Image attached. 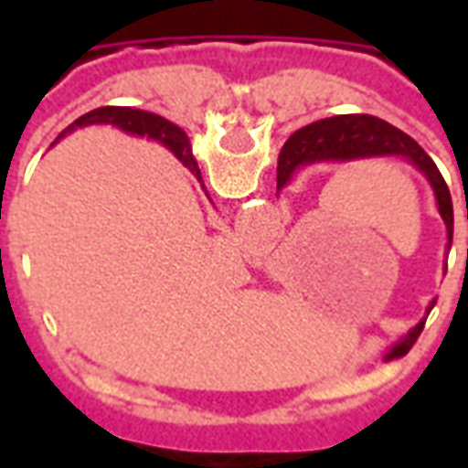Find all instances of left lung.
Segmentation results:
<instances>
[{"label": "left lung", "instance_id": "obj_1", "mask_svg": "<svg viewBox=\"0 0 468 468\" xmlns=\"http://www.w3.org/2000/svg\"><path fill=\"white\" fill-rule=\"evenodd\" d=\"M373 154H399L411 160L421 170L429 183L433 185L439 213H441L446 230H449V248L453 238V205L452 193L443 183L439 167L429 154L423 153V147L413 137L401 133L399 127H393L386 120H378L373 115H338L325 117L321 122H314L298 130L288 137V143L281 150L278 157V187H283L291 180L298 165L315 163V160H356V157H373ZM468 220V205H466ZM423 324L413 328L411 334L396 346L393 353H406L413 346V341L421 335Z\"/></svg>", "mask_w": 468, "mask_h": 468}]
</instances>
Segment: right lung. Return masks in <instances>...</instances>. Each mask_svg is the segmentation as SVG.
Masks as SVG:
<instances>
[{"label":"right lung","mask_w":468,"mask_h":468,"mask_svg":"<svg viewBox=\"0 0 468 468\" xmlns=\"http://www.w3.org/2000/svg\"><path fill=\"white\" fill-rule=\"evenodd\" d=\"M95 122L117 124V127H122L127 133L153 134L157 140H163V143L183 160L185 167H190V173H193L195 177H200V170H197V163H195L193 150H190V143H187V134H185L177 124L167 122V120L153 115V112H143V110H130V107H100V110H92V112H87V115H82L80 120H75L67 130H75V127H85V124ZM62 134H59V137H62Z\"/></svg>","instance_id":"obj_1"}]
</instances>
